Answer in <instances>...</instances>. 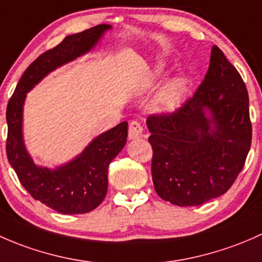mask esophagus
Returning a JSON list of instances; mask_svg holds the SVG:
<instances>
[{
    "instance_id": "1",
    "label": "esophagus",
    "mask_w": 262,
    "mask_h": 262,
    "mask_svg": "<svg viewBox=\"0 0 262 262\" xmlns=\"http://www.w3.org/2000/svg\"><path fill=\"white\" fill-rule=\"evenodd\" d=\"M142 136H144V128H142V126L137 121H132L130 126H128V139L136 140L141 139Z\"/></svg>"
}]
</instances>
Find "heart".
Returning a JSON list of instances; mask_svg holds the SVG:
<instances>
[{"instance_id":"heart-1","label":"heart","mask_w":262,"mask_h":262,"mask_svg":"<svg viewBox=\"0 0 262 262\" xmlns=\"http://www.w3.org/2000/svg\"><path fill=\"white\" fill-rule=\"evenodd\" d=\"M160 68L151 73L149 78V83L152 84L159 77H160ZM184 94V84L180 79H171L161 88L160 92L156 96L154 101V108L158 112H168L177 108L178 104L182 101V97Z\"/></svg>"}]
</instances>
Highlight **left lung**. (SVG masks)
<instances>
[{
  "mask_svg": "<svg viewBox=\"0 0 262 262\" xmlns=\"http://www.w3.org/2000/svg\"><path fill=\"white\" fill-rule=\"evenodd\" d=\"M146 125L156 193L175 206H201L230 189L245 165L252 137L246 85L214 45L193 98Z\"/></svg>",
  "mask_w": 262,
  "mask_h": 262,
  "instance_id": "obj_1",
  "label": "left lung"
}]
</instances>
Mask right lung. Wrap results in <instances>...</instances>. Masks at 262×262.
<instances>
[{
	"mask_svg": "<svg viewBox=\"0 0 262 262\" xmlns=\"http://www.w3.org/2000/svg\"><path fill=\"white\" fill-rule=\"evenodd\" d=\"M111 25H98L67 36L59 45L45 51L29 66L7 104L9 163L23 187L36 201L63 214H82L102 203L108 188V166L127 141V122L94 137L68 163L55 168L35 164L24 140V104L28 93L55 69L90 51Z\"/></svg>",
	"mask_w": 262,
	"mask_h": 262,
	"instance_id": "right-lung-1",
	"label": "right lung"
}]
</instances>
